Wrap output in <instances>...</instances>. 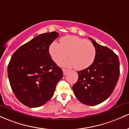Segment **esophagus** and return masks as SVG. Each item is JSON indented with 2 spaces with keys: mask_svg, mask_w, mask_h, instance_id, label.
Listing matches in <instances>:
<instances>
[{
  "mask_svg": "<svg viewBox=\"0 0 129 129\" xmlns=\"http://www.w3.org/2000/svg\"><path fill=\"white\" fill-rule=\"evenodd\" d=\"M68 71V69H63V75H66V72H67Z\"/></svg>",
  "mask_w": 129,
  "mask_h": 129,
  "instance_id": "esophagus-1",
  "label": "esophagus"
}]
</instances>
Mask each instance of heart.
I'll return each mask as SVG.
<instances>
[{
  "instance_id": "1",
  "label": "heart",
  "mask_w": 129,
  "mask_h": 129,
  "mask_svg": "<svg viewBox=\"0 0 129 129\" xmlns=\"http://www.w3.org/2000/svg\"><path fill=\"white\" fill-rule=\"evenodd\" d=\"M49 53L57 63L64 60L68 55L69 60L63 64L83 70L92 64L96 49L91 42L76 36H67L61 39L60 44L53 42L49 47Z\"/></svg>"
}]
</instances>
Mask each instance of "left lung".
Returning a JSON list of instances; mask_svg holds the SVG:
<instances>
[{
	"instance_id": "8db88e82",
	"label": "left lung",
	"mask_w": 129,
	"mask_h": 129,
	"mask_svg": "<svg viewBox=\"0 0 129 129\" xmlns=\"http://www.w3.org/2000/svg\"><path fill=\"white\" fill-rule=\"evenodd\" d=\"M89 38L96 47V58L89 67L77 72L79 78L72 89L82 104L96 105L107 99L113 91L119 76V61L111 49Z\"/></svg>"
}]
</instances>
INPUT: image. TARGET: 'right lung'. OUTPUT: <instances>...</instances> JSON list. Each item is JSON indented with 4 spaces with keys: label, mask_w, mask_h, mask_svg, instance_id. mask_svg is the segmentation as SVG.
Here are the masks:
<instances>
[{
    "label": "right lung",
    "mask_w": 129,
    "mask_h": 129,
    "mask_svg": "<svg viewBox=\"0 0 129 129\" xmlns=\"http://www.w3.org/2000/svg\"><path fill=\"white\" fill-rule=\"evenodd\" d=\"M59 37L56 31L33 38L13 53L8 77L14 95L30 108L41 107L52 98L63 71L49 53V46Z\"/></svg>",
    "instance_id": "obj_1"
}]
</instances>
